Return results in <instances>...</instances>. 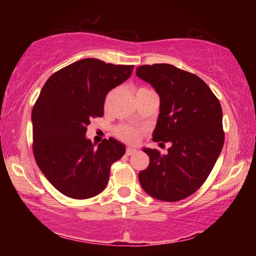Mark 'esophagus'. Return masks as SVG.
<instances>
[{"label": "esophagus", "instance_id": "34e87169", "mask_svg": "<svg viewBox=\"0 0 256 256\" xmlns=\"http://www.w3.org/2000/svg\"><path fill=\"white\" fill-rule=\"evenodd\" d=\"M136 152V149L131 148V146H128V148H126V152H125V154H126L128 156H132V154H134Z\"/></svg>", "mask_w": 256, "mask_h": 256}]
</instances>
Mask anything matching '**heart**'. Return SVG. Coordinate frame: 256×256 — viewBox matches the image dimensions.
Masks as SVG:
<instances>
[{
    "mask_svg": "<svg viewBox=\"0 0 256 256\" xmlns=\"http://www.w3.org/2000/svg\"><path fill=\"white\" fill-rule=\"evenodd\" d=\"M115 133L118 138H120L124 142H128V144H136L141 136V130L131 126V125H120V126L115 130Z\"/></svg>",
    "mask_w": 256,
    "mask_h": 256,
    "instance_id": "1",
    "label": "heart"
}]
</instances>
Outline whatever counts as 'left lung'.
Returning a JSON list of instances; mask_svg holds the SVG:
<instances>
[{
  "mask_svg": "<svg viewBox=\"0 0 256 256\" xmlns=\"http://www.w3.org/2000/svg\"><path fill=\"white\" fill-rule=\"evenodd\" d=\"M136 73L160 98L154 141L172 144L167 154L144 148L150 162L138 180L157 200H183L201 188L222 152V106L201 78L170 64L138 66Z\"/></svg>",
  "mask_w": 256,
  "mask_h": 256,
  "instance_id": "left-lung-1",
  "label": "left lung"
}]
</instances>
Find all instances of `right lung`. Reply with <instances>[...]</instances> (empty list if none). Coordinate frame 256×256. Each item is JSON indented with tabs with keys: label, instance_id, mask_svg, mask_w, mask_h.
I'll list each match as a JSON object with an SVG mask.
<instances>
[{
	"label": "right lung",
	"instance_id": "add662e5",
	"mask_svg": "<svg viewBox=\"0 0 256 256\" xmlns=\"http://www.w3.org/2000/svg\"><path fill=\"white\" fill-rule=\"evenodd\" d=\"M133 66L84 58L52 74L32 112V151L54 188L84 200L105 190L110 166L125 154L115 138L97 148L86 138L90 120L102 118L107 94L132 74Z\"/></svg>",
	"mask_w": 256,
	"mask_h": 256
}]
</instances>
